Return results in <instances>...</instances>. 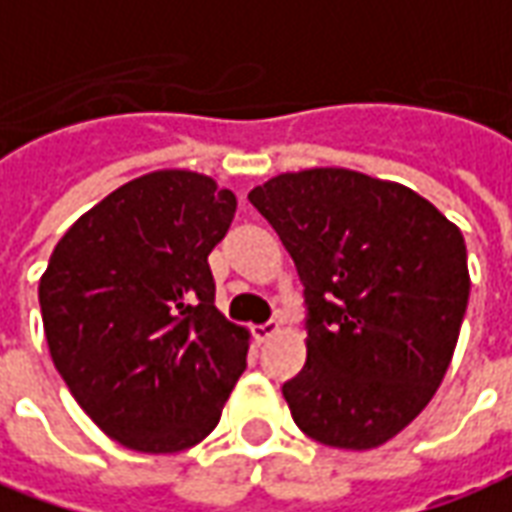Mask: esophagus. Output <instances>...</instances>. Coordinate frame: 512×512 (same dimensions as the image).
<instances>
[{
	"label": "esophagus",
	"instance_id": "1",
	"mask_svg": "<svg viewBox=\"0 0 512 512\" xmlns=\"http://www.w3.org/2000/svg\"><path fill=\"white\" fill-rule=\"evenodd\" d=\"M277 330H280L277 324L266 321V324H257V327H252V335H255L257 343H263V341H268V338H271V335H274Z\"/></svg>",
	"mask_w": 512,
	"mask_h": 512
}]
</instances>
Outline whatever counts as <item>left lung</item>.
Wrapping results in <instances>:
<instances>
[{
	"label": "left lung",
	"mask_w": 512,
	"mask_h": 512,
	"mask_svg": "<svg viewBox=\"0 0 512 512\" xmlns=\"http://www.w3.org/2000/svg\"><path fill=\"white\" fill-rule=\"evenodd\" d=\"M249 202L305 288V368L282 385L296 427L338 449L391 441L427 407L468 305L463 235L396 182L280 174Z\"/></svg>",
	"instance_id": "obj_1"
}]
</instances>
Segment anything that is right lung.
Returning a JSON list of instances; mask_svg holds the SVG:
<instances>
[{"label":"right lung","instance_id":"obj_1","mask_svg":"<svg viewBox=\"0 0 512 512\" xmlns=\"http://www.w3.org/2000/svg\"><path fill=\"white\" fill-rule=\"evenodd\" d=\"M235 194L194 171L121 185L49 257L38 302L55 368L113 441L171 455L219 424L249 332L216 310L207 263Z\"/></svg>","mask_w":512,"mask_h":512}]
</instances>
